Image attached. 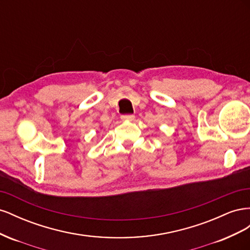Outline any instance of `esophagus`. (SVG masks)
Segmentation results:
<instances>
[{"instance_id": "obj_1", "label": "esophagus", "mask_w": 250, "mask_h": 250, "mask_svg": "<svg viewBox=\"0 0 250 250\" xmlns=\"http://www.w3.org/2000/svg\"><path fill=\"white\" fill-rule=\"evenodd\" d=\"M121 119H122V121H129V122H131V121L134 120V116L133 115H124L121 117Z\"/></svg>"}]
</instances>
